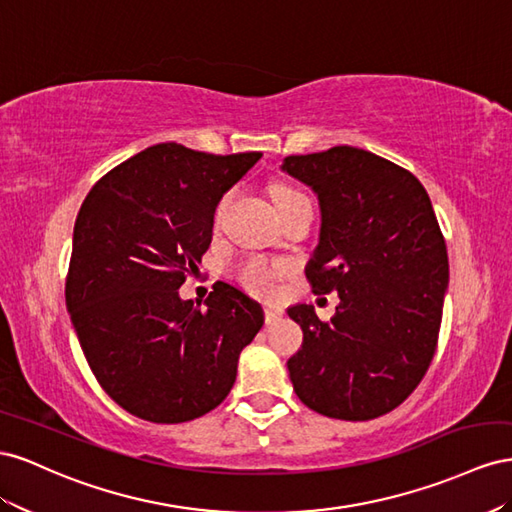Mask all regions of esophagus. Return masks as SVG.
I'll return each mask as SVG.
<instances>
[{
	"instance_id": "1",
	"label": "esophagus",
	"mask_w": 512,
	"mask_h": 512,
	"mask_svg": "<svg viewBox=\"0 0 512 512\" xmlns=\"http://www.w3.org/2000/svg\"><path fill=\"white\" fill-rule=\"evenodd\" d=\"M264 315H266V324H274V321H279L283 317V309H281V306L268 304L264 309Z\"/></svg>"
}]
</instances>
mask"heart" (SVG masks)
Listing matches in <instances>:
<instances>
[{"label":"heart","mask_w":512,"mask_h":512,"mask_svg":"<svg viewBox=\"0 0 512 512\" xmlns=\"http://www.w3.org/2000/svg\"><path fill=\"white\" fill-rule=\"evenodd\" d=\"M296 197H302V193L294 191V188H287V186H281V188H276V191H274L276 206H283V203L296 199ZM227 199H229V195H225L221 201H218V206L214 210V223L221 221V214L225 210ZM281 274H283L281 264H276V261L261 259V257H246L236 266L238 281L248 291H253V294H259V296H270Z\"/></svg>","instance_id":"b5f03b06"}]
</instances>
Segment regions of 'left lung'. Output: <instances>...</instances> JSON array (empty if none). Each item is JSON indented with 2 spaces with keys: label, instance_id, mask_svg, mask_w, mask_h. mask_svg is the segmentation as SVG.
I'll use <instances>...</instances> for the list:
<instances>
[{
  "label": "left lung",
  "instance_id": "left-lung-1",
  "mask_svg": "<svg viewBox=\"0 0 512 512\" xmlns=\"http://www.w3.org/2000/svg\"><path fill=\"white\" fill-rule=\"evenodd\" d=\"M283 171L321 208L306 279L341 298L330 321L311 304L287 311L304 332L291 384L328 418L384 416L422 382L440 337L448 253L431 199L414 173L352 145L287 156Z\"/></svg>",
  "mask_w": 512,
  "mask_h": 512
}]
</instances>
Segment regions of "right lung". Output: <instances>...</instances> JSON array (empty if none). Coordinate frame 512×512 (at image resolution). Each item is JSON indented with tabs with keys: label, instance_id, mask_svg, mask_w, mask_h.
Wrapping results in <instances>:
<instances>
[{
	"label": "right lung",
	"instance_id": "right-lung-1",
	"mask_svg": "<svg viewBox=\"0 0 512 512\" xmlns=\"http://www.w3.org/2000/svg\"><path fill=\"white\" fill-rule=\"evenodd\" d=\"M259 158L158 143L81 203L66 306L98 384L137 418L178 425L212 412L264 326L261 304L229 283L203 309L178 296L208 251L218 201Z\"/></svg>",
	"mask_w": 512,
	"mask_h": 512
}]
</instances>
